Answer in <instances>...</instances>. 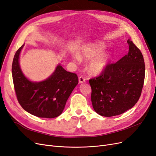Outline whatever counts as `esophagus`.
<instances>
[{"label":"esophagus","instance_id":"34e87169","mask_svg":"<svg viewBox=\"0 0 156 156\" xmlns=\"http://www.w3.org/2000/svg\"><path fill=\"white\" fill-rule=\"evenodd\" d=\"M85 80H86L85 78H84V77H83V76H80V77H79V83H84V82H85Z\"/></svg>","mask_w":156,"mask_h":156}]
</instances>
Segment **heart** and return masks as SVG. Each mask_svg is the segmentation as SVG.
<instances>
[{
  "label": "heart",
  "instance_id": "obj_1",
  "mask_svg": "<svg viewBox=\"0 0 156 156\" xmlns=\"http://www.w3.org/2000/svg\"><path fill=\"white\" fill-rule=\"evenodd\" d=\"M105 48V45L103 42L89 44L83 46L78 54H74L73 58L75 61H79L80 58L84 57L90 59H94L89 62L88 68L90 72L98 75L105 71L111 59V55L109 53H103Z\"/></svg>",
  "mask_w": 156,
  "mask_h": 156
}]
</instances>
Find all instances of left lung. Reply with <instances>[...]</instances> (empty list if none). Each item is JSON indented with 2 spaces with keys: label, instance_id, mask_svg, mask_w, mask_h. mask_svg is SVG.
<instances>
[{
  "label": "left lung",
  "instance_id": "left-lung-1",
  "mask_svg": "<svg viewBox=\"0 0 156 156\" xmlns=\"http://www.w3.org/2000/svg\"><path fill=\"white\" fill-rule=\"evenodd\" d=\"M128 54L115 63L108 64L99 76L90 79L91 100L94 110L112 117L132 108L140 98L145 66L140 50L128 39Z\"/></svg>",
  "mask_w": 156,
  "mask_h": 156
}]
</instances>
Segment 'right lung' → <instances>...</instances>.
Instances as JSON below:
<instances>
[{
    "mask_svg": "<svg viewBox=\"0 0 156 156\" xmlns=\"http://www.w3.org/2000/svg\"><path fill=\"white\" fill-rule=\"evenodd\" d=\"M23 46L24 44L16 51L12 63L13 81L19 103L24 110L35 116L49 119L58 117L78 84L77 74L66 71L58 64L45 80L30 81L19 66V55Z\"/></svg>",
    "mask_w": 156,
    "mask_h": 156,
    "instance_id": "right-lung-1",
    "label": "right lung"
}]
</instances>
